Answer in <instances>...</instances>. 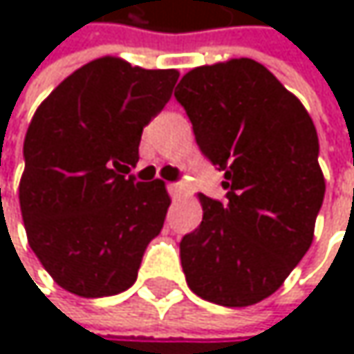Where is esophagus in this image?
<instances>
[{
  "label": "esophagus",
  "instance_id": "34e87169",
  "mask_svg": "<svg viewBox=\"0 0 354 354\" xmlns=\"http://www.w3.org/2000/svg\"><path fill=\"white\" fill-rule=\"evenodd\" d=\"M178 190H180V186H178V182H170V184H168V192H170L172 196H176Z\"/></svg>",
  "mask_w": 354,
  "mask_h": 354
}]
</instances>
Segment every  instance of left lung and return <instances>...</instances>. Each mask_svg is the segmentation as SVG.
Listing matches in <instances>:
<instances>
[{
  "label": "left lung",
  "instance_id": "left-lung-1",
  "mask_svg": "<svg viewBox=\"0 0 354 354\" xmlns=\"http://www.w3.org/2000/svg\"><path fill=\"white\" fill-rule=\"evenodd\" d=\"M225 201L201 194L203 221L180 242L198 297L244 308L272 295L314 240L326 184L304 104L252 59L188 71L174 92Z\"/></svg>",
  "mask_w": 354,
  "mask_h": 354
}]
</instances>
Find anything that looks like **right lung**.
Here are the masks:
<instances>
[{"instance_id": "add662e5", "label": "right lung", "mask_w": 354, "mask_h": 354, "mask_svg": "<svg viewBox=\"0 0 354 354\" xmlns=\"http://www.w3.org/2000/svg\"><path fill=\"white\" fill-rule=\"evenodd\" d=\"M176 69L96 59L38 106L24 139L20 209L46 272L80 297L127 291L170 196L162 180L127 176L143 127L172 96Z\"/></svg>"}]
</instances>
